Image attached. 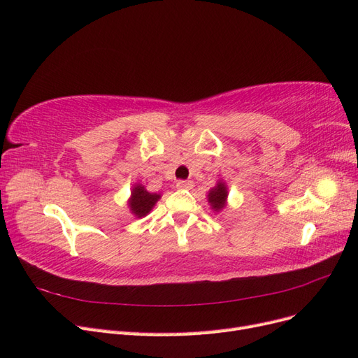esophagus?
<instances>
[{"instance_id":"esophagus-1","label":"esophagus","mask_w":358,"mask_h":358,"mask_svg":"<svg viewBox=\"0 0 358 358\" xmlns=\"http://www.w3.org/2000/svg\"><path fill=\"white\" fill-rule=\"evenodd\" d=\"M194 187V183L191 180H178L176 182V188L179 189H191Z\"/></svg>"}]
</instances>
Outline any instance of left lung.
Listing matches in <instances>:
<instances>
[{"label": "left lung", "mask_w": 358, "mask_h": 358, "mask_svg": "<svg viewBox=\"0 0 358 358\" xmlns=\"http://www.w3.org/2000/svg\"><path fill=\"white\" fill-rule=\"evenodd\" d=\"M227 197H229V187L224 180H218L216 185L208 192V203L213 212H221L227 206Z\"/></svg>", "instance_id": "left-lung-1"}]
</instances>
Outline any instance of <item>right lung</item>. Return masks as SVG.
<instances>
[{"instance_id": "right-lung-1", "label": "right lung", "mask_w": 358, "mask_h": 358, "mask_svg": "<svg viewBox=\"0 0 358 358\" xmlns=\"http://www.w3.org/2000/svg\"><path fill=\"white\" fill-rule=\"evenodd\" d=\"M161 199V194L149 192L145 185L137 182L131 188V196L128 199V208L136 218H145L155 208L157 201Z\"/></svg>"}]
</instances>
